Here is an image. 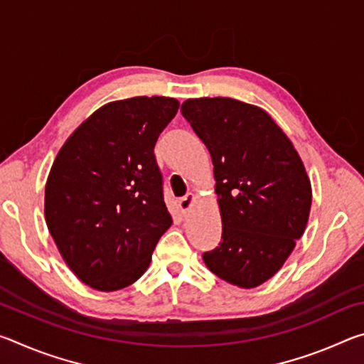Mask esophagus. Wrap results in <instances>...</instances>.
<instances>
[{"mask_svg": "<svg viewBox=\"0 0 364 364\" xmlns=\"http://www.w3.org/2000/svg\"><path fill=\"white\" fill-rule=\"evenodd\" d=\"M194 200H196V194H193V193H188L186 196L181 197V199H180V208H181V212H183V213H188V212L191 210V207H193Z\"/></svg>", "mask_w": 364, "mask_h": 364, "instance_id": "1", "label": "esophagus"}]
</instances>
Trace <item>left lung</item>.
<instances>
[{"instance_id": "1", "label": "left lung", "mask_w": 364, "mask_h": 364, "mask_svg": "<svg viewBox=\"0 0 364 364\" xmlns=\"http://www.w3.org/2000/svg\"><path fill=\"white\" fill-rule=\"evenodd\" d=\"M181 114L207 146L221 213V242L202 258L230 284L252 289L278 273L301 237L311 184L286 133L263 109L199 97Z\"/></svg>"}]
</instances>
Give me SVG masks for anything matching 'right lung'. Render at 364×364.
Here are the masks:
<instances>
[{
	"instance_id": "1",
	"label": "right lung",
	"mask_w": 364,
	"mask_h": 364,
	"mask_svg": "<svg viewBox=\"0 0 364 364\" xmlns=\"http://www.w3.org/2000/svg\"><path fill=\"white\" fill-rule=\"evenodd\" d=\"M178 107L164 96L109 102L54 160L46 225L67 267L90 287L112 292L133 284L171 226L154 146Z\"/></svg>"
}]
</instances>
